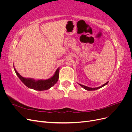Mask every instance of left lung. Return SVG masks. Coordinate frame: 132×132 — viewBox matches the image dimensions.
Here are the masks:
<instances>
[{
	"mask_svg": "<svg viewBox=\"0 0 132 132\" xmlns=\"http://www.w3.org/2000/svg\"><path fill=\"white\" fill-rule=\"evenodd\" d=\"M108 82H107L106 83H105V84L102 85V86H100V87H95V88H92V87H87V86H84V85H83L80 84H79V85H80L81 86H82L84 89H85V90H88V91H91V90H97V89H100V88H101V87H103V86H104L105 85H107V84H108Z\"/></svg>",
	"mask_w": 132,
	"mask_h": 132,
	"instance_id": "1",
	"label": "left lung"
}]
</instances>
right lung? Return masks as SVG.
<instances>
[{"label": "right lung", "instance_id": "right-lung-1", "mask_svg": "<svg viewBox=\"0 0 132 132\" xmlns=\"http://www.w3.org/2000/svg\"><path fill=\"white\" fill-rule=\"evenodd\" d=\"M14 68L16 74L21 80V81L29 88L36 90L43 91L49 89L52 86L54 85L59 79V68L57 69L54 75L51 78L47 80H36L31 78H23L18 73L15 68Z\"/></svg>", "mask_w": 132, "mask_h": 132}]
</instances>
